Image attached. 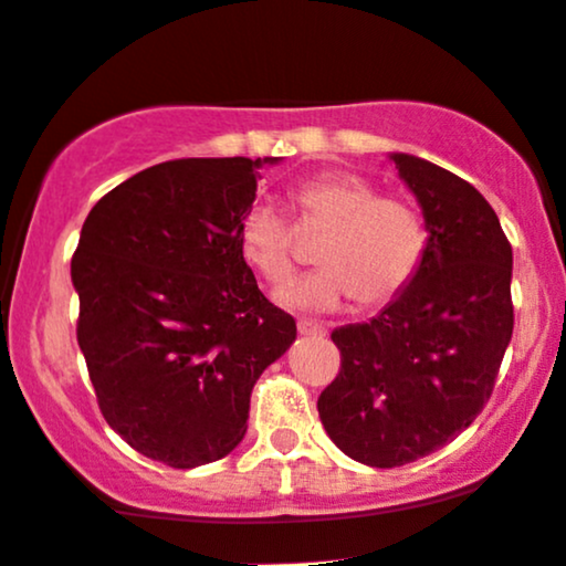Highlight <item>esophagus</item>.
<instances>
[{
  "instance_id": "obj_1",
  "label": "esophagus",
  "mask_w": 566,
  "mask_h": 566,
  "mask_svg": "<svg viewBox=\"0 0 566 566\" xmlns=\"http://www.w3.org/2000/svg\"><path fill=\"white\" fill-rule=\"evenodd\" d=\"M297 333H301V335H314V338H322V335H327V327L316 325V322L301 319V322H297Z\"/></svg>"
}]
</instances>
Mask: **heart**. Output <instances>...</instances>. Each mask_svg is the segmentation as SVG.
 Here are the masks:
<instances>
[{"label":"heart","mask_w":566,"mask_h":566,"mask_svg":"<svg viewBox=\"0 0 566 566\" xmlns=\"http://www.w3.org/2000/svg\"><path fill=\"white\" fill-rule=\"evenodd\" d=\"M297 222L327 228L316 244L322 265L287 290L279 303L295 312L322 314L357 297L363 308L395 301L411 284L427 250L421 217L408 201L378 196L376 185L357 174H322L293 190ZM239 252L271 287L293 273V233L265 203H254L239 220Z\"/></svg>","instance_id":"b5f03b06"}]
</instances>
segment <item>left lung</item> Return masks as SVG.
I'll return each instance as SVG.
<instances>
[{
    "instance_id": "obj_1",
    "label": "left lung",
    "mask_w": 566,
    "mask_h": 566,
    "mask_svg": "<svg viewBox=\"0 0 566 566\" xmlns=\"http://www.w3.org/2000/svg\"><path fill=\"white\" fill-rule=\"evenodd\" d=\"M389 158L424 214V258L381 314L333 331L340 370L316 400L333 443L370 468L416 462L468 430L513 335V250L494 209L430 160Z\"/></svg>"
}]
</instances>
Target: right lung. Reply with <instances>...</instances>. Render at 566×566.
Masks as SVG:
<instances>
[{
    "label": "right lung",
    "mask_w": 566,
    "mask_h": 566,
    "mask_svg": "<svg viewBox=\"0 0 566 566\" xmlns=\"http://www.w3.org/2000/svg\"><path fill=\"white\" fill-rule=\"evenodd\" d=\"M279 158H182L109 190L80 231L77 344L107 424L139 454L190 470L241 443L260 374L295 319L258 290L239 220Z\"/></svg>",
    "instance_id": "add662e5"
}]
</instances>
